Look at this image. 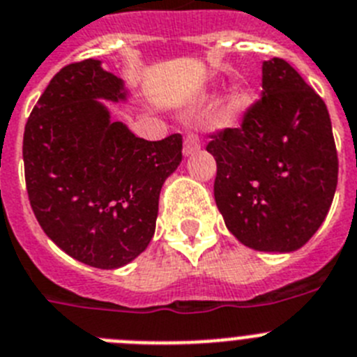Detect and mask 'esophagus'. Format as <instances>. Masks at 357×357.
I'll return each mask as SVG.
<instances>
[{
  "label": "esophagus",
  "mask_w": 357,
  "mask_h": 357,
  "mask_svg": "<svg viewBox=\"0 0 357 357\" xmlns=\"http://www.w3.org/2000/svg\"><path fill=\"white\" fill-rule=\"evenodd\" d=\"M201 149V140L199 136L194 135V132H188L185 136V142H183V154L185 156H192L194 153H197Z\"/></svg>",
  "instance_id": "1"
}]
</instances>
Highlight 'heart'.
Masks as SVG:
<instances>
[{
	"instance_id": "b5f03b06",
	"label": "heart",
	"mask_w": 357,
	"mask_h": 357,
	"mask_svg": "<svg viewBox=\"0 0 357 357\" xmlns=\"http://www.w3.org/2000/svg\"><path fill=\"white\" fill-rule=\"evenodd\" d=\"M248 102H250V95H248V91L244 88H235L234 91H231L230 95V105H228V116H237L241 111L246 109Z\"/></svg>"
}]
</instances>
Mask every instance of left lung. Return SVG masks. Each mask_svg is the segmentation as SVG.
<instances>
[{
	"label": "left lung",
	"mask_w": 357,
	"mask_h": 357,
	"mask_svg": "<svg viewBox=\"0 0 357 357\" xmlns=\"http://www.w3.org/2000/svg\"><path fill=\"white\" fill-rule=\"evenodd\" d=\"M213 197L226 228L257 252L289 253L316 234L337 185L327 105L284 59L262 64V98L241 127L210 136Z\"/></svg>",
	"instance_id": "1"
}]
</instances>
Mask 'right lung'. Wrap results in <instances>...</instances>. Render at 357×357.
Segmentation results:
<instances>
[{"label": "right lung", "mask_w": 357, "mask_h": 357, "mask_svg": "<svg viewBox=\"0 0 357 357\" xmlns=\"http://www.w3.org/2000/svg\"><path fill=\"white\" fill-rule=\"evenodd\" d=\"M100 98L126 100L127 89L97 59L68 64L50 80L24 126V179L36 219L64 253L116 269L151 243L183 138H138L111 122Z\"/></svg>", "instance_id": "obj_1"}]
</instances>
